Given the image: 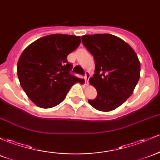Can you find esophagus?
<instances>
[{
  "label": "esophagus",
  "mask_w": 160,
  "mask_h": 160,
  "mask_svg": "<svg viewBox=\"0 0 160 160\" xmlns=\"http://www.w3.org/2000/svg\"><path fill=\"white\" fill-rule=\"evenodd\" d=\"M89 77H90V73H89V71H86L85 72V76H84V79H85L86 84H88Z\"/></svg>",
  "instance_id": "obj_1"
}]
</instances>
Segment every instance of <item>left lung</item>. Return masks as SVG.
I'll use <instances>...</instances> for the list:
<instances>
[{
  "label": "left lung",
  "mask_w": 160,
  "mask_h": 160,
  "mask_svg": "<svg viewBox=\"0 0 160 160\" xmlns=\"http://www.w3.org/2000/svg\"><path fill=\"white\" fill-rule=\"evenodd\" d=\"M81 38L96 65L89 83L96 88L97 96L88 102L99 111L115 109L131 96L139 80L138 55L128 44L113 35H86Z\"/></svg>",
  "instance_id": "8db88e82"
}]
</instances>
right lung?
<instances>
[{
	"label": "right lung",
	"instance_id": "obj_1",
	"mask_svg": "<svg viewBox=\"0 0 160 160\" xmlns=\"http://www.w3.org/2000/svg\"><path fill=\"white\" fill-rule=\"evenodd\" d=\"M80 44V36L53 34L38 38L22 52L17 75L22 88L36 106H56L73 84L81 83V79L71 73L73 64L67 59Z\"/></svg>",
	"mask_w": 160,
	"mask_h": 160
}]
</instances>
